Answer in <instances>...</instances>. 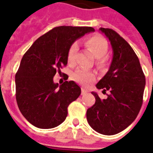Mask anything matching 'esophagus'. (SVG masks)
<instances>
[{
  "instance_id": "34e87169",
  "label": "esophagus",
  "mask_w": 153,
  "mask_h": 153,
  "mask_svg": "<svg viewBox=\"0 0 153 153\" xmlns=\"http://www.w3.org/2000/svg\"><path fill=\"white\" fill-rule=\"evenodd\" d=\"M87 93H88V91H87L85 88H82V89H81V93H82V95H84V94H86Z\"/></svg>"
}]
</instances>
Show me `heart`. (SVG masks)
<instances>
[{"label":"heart","mask_w":153,"mask_h":153,"mask_svg":"<svg viewBox=\"0 0 153 153\" xmlns=\"http://www.w3.org/2000/svg\"><path fill=\"white\" fill-rule=\"evenodd\" d=\"M86 46L91 51L94 56L97 59V64L102 65L106 63V58L104 56L106 55L108 50V43L105 38L99 36L95 35L91 38H88L86 41ZM77 51V44L74 43L70 46V49L67 54V60L69 63H73L74 60V56ZM72 77L74 81L77 83L87 85L88 83H92L95 80V74L88 71L83 69H78L72 74Z\"/></svg>","instance_id":"b5f03b06"}]
</instances>
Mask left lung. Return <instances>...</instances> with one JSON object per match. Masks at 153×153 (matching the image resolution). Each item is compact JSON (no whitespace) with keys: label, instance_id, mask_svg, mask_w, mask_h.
<instances>
[{"label":"left lung","instance_id":"1","mask_svg":"<svg viewBox=\"0 0 153 153\" xmlns=\"http://www.w3.org/2000/svg\"><path fill=\"white\" fill-rule=\"evenodd\" d=\"M99 30L109 39L113 57L109 70L96 87L103 93L109 91V94L102 100L92 92L96 102L87 111V120L97 133L113 135L123 131L137 117L143 104L146 80L130 45L111 28Z\"/></svg>","mask_w":153,"mask_h":153}]
</instances>
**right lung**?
Here are the masks:
<instances>
[{
  "mask_svg": "<svg viewBox=\"0 0 153 153\" xmlns=\"http://www.w3.org/2000/svg\"><path fill=\"white\" fill-rule=\"evenodd\" d=\"M94 31L92 27H56L24 55L15 74L16 101L22 115L35 127L55 128L65 120L67 108L79 97L81 88L74 81L59 85L53 77L67 65L70 46Z\"/></svg>",
  "mask_w": 153,
  "mask_h": 153,
  "instance_id": "1",
  "label": "right lung"
}]
</instances>
